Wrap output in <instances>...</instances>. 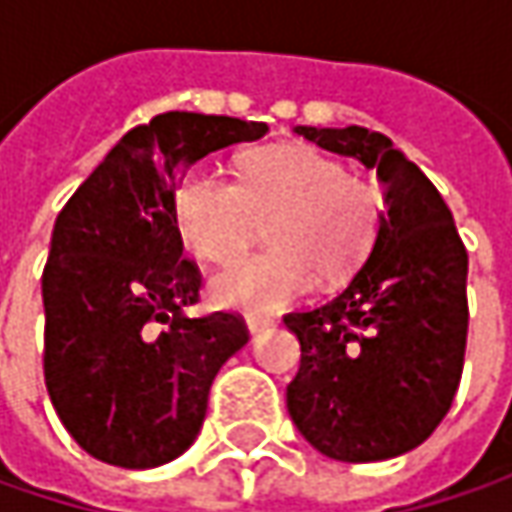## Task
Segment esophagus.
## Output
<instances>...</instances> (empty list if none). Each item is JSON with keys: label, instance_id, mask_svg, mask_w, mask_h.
Returning <instances> with one entry per match:
<instances>
[{"label": "esophagus", "instance_id": "1", "mask_svg": "<svg viewBox=\"0 0 512 512\" xmlns=\"http://www.w3.org/2000/svg\"><path fill=\"white\" fill-rule=\"evenodd\" d=\"M245 322L250 333H262V330H267V327L273 325V319H270V316H256V313H247Z\"/></svg>", "mask_w": 512, "mask_h": 512}]
</instances>
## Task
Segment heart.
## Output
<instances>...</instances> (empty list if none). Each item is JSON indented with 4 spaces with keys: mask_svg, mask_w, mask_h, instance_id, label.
I'll list each match as a JSON object with an SVG mask.
<instances>
[{
    "mask_svg": "<svg viewBox=\"0 0 512 512\" xmlns=\"http://www.w3.org/2000/svg\"><path fill=\"white\" fill-rule=\"evenodd\" d=\"M382 190L310 145L247 153L239 182L193 170L176 190L179 236L199 259L230 262L267 225V250L210 282L213 302L267 313L305 296L313 273L339 282L362 265L382 222Z\"/></svg>",
    "mask_w": 512,
    "mask_h": 512,
    "instance_id": "heart-1",
    "label": "heart"
}]
</instances>
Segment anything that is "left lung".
Wrapping results in <instances>:
<instances>
[{
    "label": "left lung",
    "mask_w": 512,
    "mask_h": 512,
    "mask_svg": "<svg viewBox=\"0 0 512 512\" xmlns=\"http://www.w3.org/2000/svg\"><path fill=\"white\" fill-rule=\"evenodd\" d=\"M296 133L376 170L387 210L353 279L322 305L285 316L302 344L287 410L330 459H393L419 447L456 399L470 319L467 250L442 193L384 133Z\"/></svg>",
    "instance_id": "8db88e82"
}]
</instances>
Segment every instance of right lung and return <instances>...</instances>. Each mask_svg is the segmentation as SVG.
<instances>
[{
	"mask_svg": "<svg viewBox=\"0 0 512 512\" xmlns=\"http://www.w3.org/2000/svg\"><path fill=\"white\" fill-rule=\"evenodd\" d=\"M265 133V122L159 113L128 130L56 216L42 273L45 384L93 459L145 470L182 456L219 367L247 344L239 313L185 316L202 273L182 259L176 173Z\"/></svg>",
	"mask_w": 512,
	"mask_h": 512,
	"instance_id": "obj_1",
	"label": "right lung"
}]
</instances>
